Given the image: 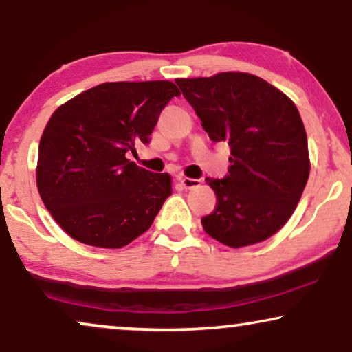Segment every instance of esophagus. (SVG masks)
<instances>
[{
  "label": "esophagus",
  "mask_w": 352,
  "mask_h": 352,
  "mask_svg": "<svg viewBox=\"0 0 352 352\" xmlns=\"http://www.w3.org/2000/svg\"><path fill=\"white\" fill-rule=\"evenodd\" d=\"M179 182L184 189H195V187L200 186V179H192V177H186V176H181Z\"/></svg>",
  "instance_id": "esophagus-1"
}]
</instances>
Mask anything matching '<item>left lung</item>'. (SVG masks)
<instances>
[{
    "label": "left lung",
    "mask_w": 352,
    "mask_h": 352,
    "mask_svg": "<svg viewBox=\"0 0 352 352\" xmlns=\"http://www.w3.org/2000/svg\"><path fill=\"white\" fill-rule=\"evenodd\" d=\"M176 83L211 141L230 147L229 175L206 177L218 201L201 218L205 232L230 248L269 239L290 219L309 177L306 129L296 105L266 80L243 72Z\"/></svg>",
    "instance_id": "8db88e82"
}]
</instances>
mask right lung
<instances>
[{"mask_svg":"<svg viewBox=\"0 0 352 352\" xmlns=\"http://www.w3.org/2000/svg\"><path fill=\"white\" fill-rule=\"evenodd\" d=\"M171 81H115L75 96L51 115L38 148L36 186L57 224L85 245L122 248L151 228L171 176L129 162L148 144Z\"/></svg>","mask_w":352,"mask_h":352,"instance_id":"obj_1","label":"right lung"}]
</instances>
